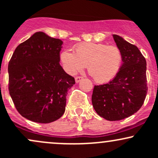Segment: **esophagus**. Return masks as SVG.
<instances>
[{
	"label": "esophagus",
	"instance_id": "obj_1",
	"mask_svg": "<svg viewBox=\"0 0 158 158\" xmlns=\"http://www.w3.org/2000/svg\"><path fill=\"white\" fill-rule=\"evenodd\" d=\"M81 79H82V77H77L75 78V81L77 83H79V81L81 80Z\"/></svg>",
	"mask_w": 158,
	"mask_h": 158
}]
</instances>
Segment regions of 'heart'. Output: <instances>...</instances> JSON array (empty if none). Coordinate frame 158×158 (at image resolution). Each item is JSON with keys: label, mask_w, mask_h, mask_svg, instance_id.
I'll use <instances>...</instances> for the list:
<instances>
[{"label": "heart", "mask_w": 158, "mask_h": 158, "mask_svg": "<svg viewBox=\"0 0 158 158\" xmlns=\"http://www.w3.org/2000/svg\"><path fill=\"white\" fill-rule=\"evenodd\" d=\"M73 52L64 50L59 59L65 71L76 74L87 64L88 73L96 82L106 83L119 73L123 64V53L118 47L101 43H80Z\"/></svg>", "instance_id": "heart-1"}]
</instances>
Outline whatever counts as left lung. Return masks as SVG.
Masks as SVG:
<instances>
[{"mask_svg":"<svg viewBox=\"0 0 158 158\" xmlns=\"http://www.w3.org/2000/svg\"><path fill=\"white\" fill-rule=\"evenodd\" d=\"M123 53V64L108 83L94 86L92 104L100 117L117 121L133 115L143 106L147 94L146 61L139 49L119 35H113Z\"/></svg>","mask_w":158,"mask_h":158,"instance_id":"left-lung-1","label":"left lung"}]
</instances>
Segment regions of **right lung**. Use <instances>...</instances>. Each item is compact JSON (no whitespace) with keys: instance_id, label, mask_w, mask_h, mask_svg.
I'll return each mask as SVG.
<instances>
[{"instance_id":"1","label":"right lung","mask_w":158,"mask_h":158,"mask_svg":"<svg viewBox=\"0 0 158 158\" xmlns=\"http://www.w3.org/2000/svg\"><path fill=\"white\" fill-rule=\"evenodd\" d=\"M62 44L37 32L16 48L9 62L10 94L19 114L32 122L52 123L65 111L75 79L59 64Z\"/></svg>"}]
</instances>
